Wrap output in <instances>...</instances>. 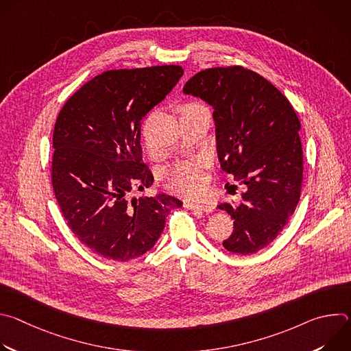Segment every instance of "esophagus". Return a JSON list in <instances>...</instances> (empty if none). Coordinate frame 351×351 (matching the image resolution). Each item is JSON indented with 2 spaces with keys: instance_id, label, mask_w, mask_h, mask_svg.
I'll return each instance as SVG.
<instances>
[{
  "instance_id": "34e87169",
  "label": "esophagus",
  "mask_w": 351,
  "mask_h": 351,
  "mask_svg": "<svg viewBox=\"0 0 351 351\" xmlns=\"http://www.w3.org/2000/svg\"><path fill=\"white\" fill-rule=\"evenodd\" d=\"M184 207L190 210L203 211V213H213L215 208L211 203H195V202H184Z\"/></svg>"
}]
</instances>
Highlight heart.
Here are the masks:
<instances>
[{"label":"heart","mask_w":351,"mask_h":351,"mask_svg":"<svg viewBox=\"0 0 351 351\" xmlns=\"http://www.w3.org/2000/svg\"><path fill=\"white\" fill-rule=\"evenodd\" d=\"M207 108L198 103H186L179 107L180 121L189 117L195 115L199 111H206ZM162 184L175 193L183 195H195L203 190L204 175L202 167L197 162H178L168 168L162 175Z\"/></svg>","instance_id":"b5f03b06"}]
</instances>
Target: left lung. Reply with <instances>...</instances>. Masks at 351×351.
Instances as JSON below:
<instances>
[{"mask_svg": "<svg viewBox=\"0 0 351 351\" xmlns=\"http://www.w3.org/2000/svg\"><path fill=\"white\" fill-rule=\"evenodd\" d=\"M183 93L214 108L221 168L245 184L240 206H218L234 219L223 247L234 254H254L278 237L297 207L303 183L302 125L272 83L243 66L198 72Z\"/></svg>", "mask_w": 351, "mask_h": 351, "instance_id": "8db88e82", "label": "left lung"}]
</instances>
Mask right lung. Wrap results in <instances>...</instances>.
I'll use <instances>...</instances> for the list:
<instances>
[{
    "label": "right lung",
    "mask_w": 351,
    "mask_h": 351,
    "mask_svg": "<svg viewBox=\"0 0 351 351\" xmlns=\"http://www.w3.org/2000/svg\"><path fill=\"white\" fill-rule=\"evenodd\" d=\"M182 75L178 65L107 71L58 114L51 167L58 206L75 236L107 260L125 263L152 250L169 211L183 204L168 194L129 197L154 182L143 162L141 119Z\"/></svg>",
    "instance_id": "1"
}]
</instances>
